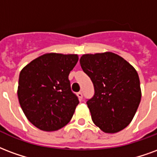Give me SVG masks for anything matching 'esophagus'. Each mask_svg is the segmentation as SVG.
Returning a JSON list of instances; mask_svg holds the SVG:
<instances>
[{
	"label": "esophagus",
	"mask_w": 157,
	"mask_h": 157,
	"mask_svg": "<svg viewBox=\"0 0 157 157\" xmlns=\"http://www.w3.org/2000/svg\"><path fill=\"white\" fill-rule=\"evenodd\" d=\"M77 95H78V99H79L80 100L83 99V93H82V92H78V93Z\"/></svg>",
	"instance_id": "esophagus-1"
}]
</instances>
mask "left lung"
<instances>
[{"label":"left lung","mask_w":157,"mask_h":157,"mask_svg":"<svg viewBox=\"0 0 157 157\" xmlns=\"http://www.w3.org/2000/svg\"><path fill=\"white\" fill-rule=\"evenodd\" d=\"M80 65L94 87V94L87 101L93 122L105 133L124 129L136 115L141 99L136 70L110 52L83 55Z\"/></svg>","instance_id":"1"}]
</instances>
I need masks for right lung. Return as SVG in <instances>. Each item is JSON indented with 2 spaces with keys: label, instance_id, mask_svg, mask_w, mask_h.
<instances>
[{
  "label": "right lung",
  "instance_id": "add662e5",
  "mask_svg": "<svg viewBox=\"0 0 157 157\" xmlns=\"http://www.w3.org/2000/svg\"><path fill=\"white\" fill-rule=\"evenodd\" d=\"M78 60L76 54L46 53L21 71L19 103L27 120L36 128L54 131L72 119L79 101L71 90L68 75Z\"/></svg>",
  "mask_w": 157,
  "mask_h": 157
}]
</instances>
